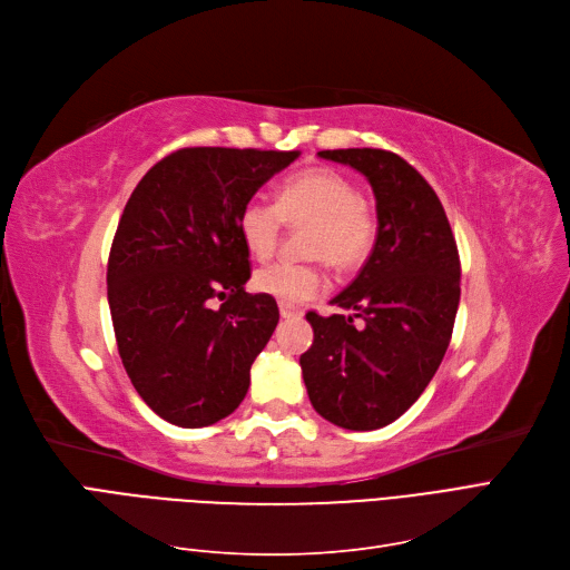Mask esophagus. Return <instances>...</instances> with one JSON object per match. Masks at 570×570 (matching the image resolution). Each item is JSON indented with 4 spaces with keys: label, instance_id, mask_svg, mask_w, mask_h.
<instances>
[{
    "label": "esophagus",
    "instance_id": "esophagus-1",
    "mask_svg": "<svg viewBox=\"0 0 570 570\" xmlns=\"http://www.w3.org/2000/svg\"><path fill=\"white\" fill-rule=\"evenodd\" d=\"M279 314L284 320H298V317H303V309L286 305V303H279Z\"/></svg>",
    "mask_w": 570,
    "mask_h": 570
}]
</instances>
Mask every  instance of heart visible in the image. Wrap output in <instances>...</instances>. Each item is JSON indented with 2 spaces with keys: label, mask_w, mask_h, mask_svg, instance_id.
Wrapping results in <instances>:
<instances>
[{
  "label": "heart",
  "mask_w": 570,
  "mask_h": 570,
  "mask_svg": "<svg viewBox=\"0 0 570 570\" xmlns=\"http://www.w3.org/2000/svg\"><path fill=\"white\" fill-rule=\"evenodd\" d=\"M312 225L307 253L347 272L366 263L377 239V218L360 187L335 168L314 166L288 176L274 204L250 197L237 214V232L253 258L265 261L279 244L282 227ZM326 277L320 265L274 263L253 274V288L286 305L320 296Z\"/></svg>",
  "instance_id": "1"
}]
</instances>
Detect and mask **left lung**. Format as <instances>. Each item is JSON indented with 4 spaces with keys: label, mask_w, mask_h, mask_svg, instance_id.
Segmentation results:
<instances>
[{
    "label": "left lung",
    "mask_w": 570,
    "mask_h": 570,
    "mask_svg": "<svg viewBox=\"0 0 570 570\" xmlns=\"http://www.w3.org/2000/svg\"><path fill=\"white\" fill-rule=\"evenodd\" d=\"M373 187L377 239L356 279L331 303L352 314L307 312L312 347L301 356L309 402L328 423L377 430L404 415L434 377L455 324L460 258L430 183L394 153L322 150Z\"/></svg>",
    "instance_id": "left-lung-1"
}]
</instances>
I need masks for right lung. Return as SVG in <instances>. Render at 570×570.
Listing matches in <instances>:
<instances>
[{"label":"right lung","mask_w":570,"mask_h":570,"mask_svg":"<svg viewBox=\"0 0 570 570\" xmlns=\"http://www.w3.org/2000/svg\"><path fill=\"white\" fill-rule=\"evenodd\" d=\"M298 157L183 147L157 161L124 206L108 261L115 338L136 392L166 423L214 425L248 392L279 307L244 291L250 265L237 214Z\"/></svg>","instance_id":"right-lung-1"}]
</instances>
